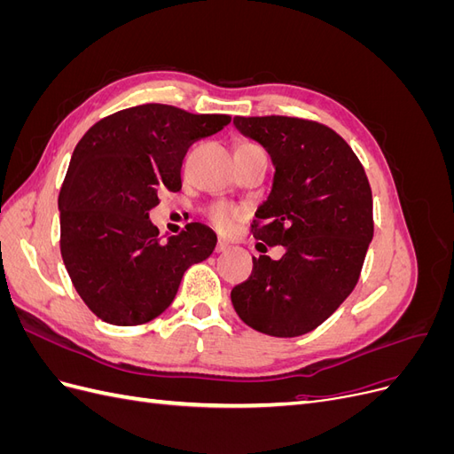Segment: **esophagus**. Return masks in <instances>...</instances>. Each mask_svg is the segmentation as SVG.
Segmentation results:
<instances>
[{"label": "esophagus", "instance_id": "34e87169", "mask_svg": "<svg viewBox=\"0 0 454 454\" xmlns=\"http://www.w3.org/2000/svg\"><path fill=\"white\" fill-rule=\"evenodd\" d=\"M231 248V244L227 240H219L215 246V252H227Z\"/></svg>", "mask_w": 454, "mask_h": 454}]
</instances>
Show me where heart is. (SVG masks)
Here are the masks:
<instances>
[{
    "label": "heart",
    "instance_id": "b5f03b06",
    "mask_svg": "<svg viewBox=\"0 0 454 454\" xmlns=\"http://www.w3.org/2000/svg\"><path fill=\"white\" fill-rule=\"evenodd\" d=\"M246 145H248V144H246ZM208 217L219 231H227L240 217V210L235 208V206H231V204L219 202V204H214L212 208L208 210Z\"/></svg>",
    "mask_w": 454,
    "mask_h": 454
}]
</instances>
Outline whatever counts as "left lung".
<instances>
[{
	"label": "left lung",
	"instance_id": "obj_1",
	"mask_svg": "<svg viewBox=\"0 0 454 454\" xmlns=\"http://www.w3.org/2000/svg\"><path fill=\"white\" fill-rule=\"evenodd\" d=\"M237 130L270 155L274 176L254 237L284 246L280 259L254 257L252 277L231 292L244 324L272 337L318 327L360 278L373 240V197L350 145L320 122L235 117ZM267 250V248H265Z\"/></svg>",
	"mask_w": 454,
	"mask_h": 454
}]
</instances>
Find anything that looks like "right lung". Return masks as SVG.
Here are the masks:
<instances>
[{
	"label": "right lung",
	"mask_w": 454,
	"mask_h": 454,
	"mask_svg": "<svg viewBox=\"0 0 454 454\" xmlns=\"http://www.w3.org/2000/svg\"><path fill=\"white\" fill-rule=\"evenodd\" d=\"M229 115H193L162 104L122 109L77 144L60 189V252L85 305L114 325L167 310L184 272L215 250V232L189 223L162 242L149 212L164 189H182V160Z\"/></svg>",
	"instance_id": "obj_1"
}]
</instances>
